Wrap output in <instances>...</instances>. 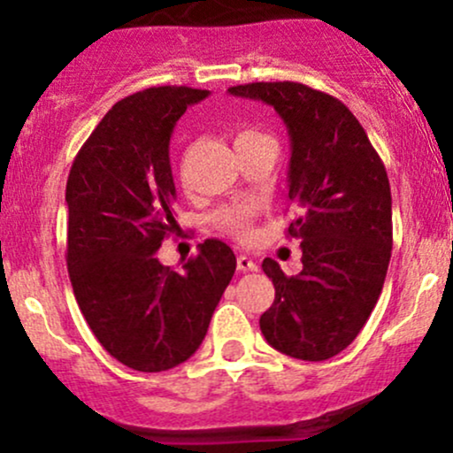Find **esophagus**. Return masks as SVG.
<instances>
[{"instance_id": "esophagus-1", "label": "esophagus", "mask_w": 453, "mask_h": 453, "mask_svg": "<svg viewBox=\"0 0 453 453\" xmlns=\"http://www.w3.org/2000/svg\"><path fill=\"white\" fill-rule=\"evenodd\" d=\"M236 267H239V272H256L258 269V265H256V260L250 258V256L241 254L239 258H236Z\"/></svg>"}]
</instances>
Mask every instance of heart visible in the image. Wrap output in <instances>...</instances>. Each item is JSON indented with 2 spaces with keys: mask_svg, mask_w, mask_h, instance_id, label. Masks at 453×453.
I'll return each instance as SVG.
<instances>
[{
  "mask_svg": "<svg viewBox=\"0 0 453 453\" xmlns=\"http://www.w3.org/2000/svg\"><path fill=\"white\" fill-rule=\"evenodd\" d=\"M256 135H263L252 127H245L236 134V142L256 138ZM260 212V205L256 201H236V203L223 205L217 212L212 214V223L226 234L234 236L239 241H250L254 236V223L256 217Z\"/></svg>",
  "mask_w": 453,
  "mask_h": 453,
  "instance_id": "b5f03b06",
  "label": "heart"
}]
</instances>
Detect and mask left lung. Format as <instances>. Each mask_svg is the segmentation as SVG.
Listing matches in <instances>:
<instances>
[{"label": "left lung", "instance_id": "8db88e82", "mask_svg": "<svg viewBox=\"0 0 453 453\" xmlns=\"http://www.w3.org/2000/svg\"><path fill=\"white\" fill-rule=\"evenodd\" d=\"M232 96L263 100L291 138L289 199L298 217L303 272L285 276L263 260L276 298L260 315L265 340L280 353L322 362L346 349L377 304L392 252L390 181L366 131L342 100L303 83H248Z\"/></svg>", "mask_w": 453, "mask_h": 453}]
</instances>
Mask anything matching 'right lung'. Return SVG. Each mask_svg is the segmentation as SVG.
Returning <instances> with one entry per match:
<instances>
[{
	"instance_id": "right-lung-1",
	"label": "right lung",
	"mask_w": 453,
	"mask_h": 453,
	"mask_svg": "<svg viewBox=\"0 0 453 453\" xmlns=\"http://www.w3.org/2000/svg\"><path fill=\"white\" fill-rule=\"evenodd\" d=\"M208 89L149 87L109 109L67 177V272L76 303L111 357L162 372L190 357L230 285L236 256L219 239L175 272L155 252L177 221L168 142Z\"/></svg>"
}]
</instances>
